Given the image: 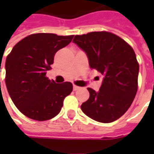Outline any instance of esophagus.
<instances>
[{
  "instance_id": "34e87169",
  "label": "esophagus",
  "mask_w": 154,
  "mask_h": 154,
  "mask_svg": "<svg viewBox=\"0 0 154 154\" xmlns=\"http://www.w3.org/2000/svg\"><path fill=\"white\" fill-rule=\"evenodd\" d=\"M79 88H80L79 87H77L76 85H73V91H77Z\"/></svg>"
}]
</instances>
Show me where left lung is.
Instances as JSON below:
<instances>
[{
    "mask_svg": "<svg viewBox=\"0 0 154 154\" xmlns=\"http://www.w3.org/2000/svg\"><path fill=\"white\" fill-rule=\"evenodd\" d=\"M72 42L87 54L91 68L104 76L98 91L87 88L90 97L81 109L96 121L113 122L128 110L137 93L139 66L134 51L106 31L76 35Z\"/></svg>",
    "mask_w": 154,
    "mask_h": 154,
    "instance_id": "left-lung-1",
    "label": "left lung"
}]
</instances>
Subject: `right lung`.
<instances>
[{"label": "right lung", "instance_id": "right-lung-1", "mask_svg": "<svg viewBox=\"0 0 154 154\" xmlns=\"http://www.w3.org/2000/svg\"><path fill=\"white\" fill-rule=\"evenodd\" d=\"M73 35L39 33L15 44L5 60V85L12 101L25 116L44 121L60 112L63 100L72 91L69 82L56 83L46 77L57 51Z\"/></svg>", "mask_w": 154, "mask_h": 154}]
</instances>
